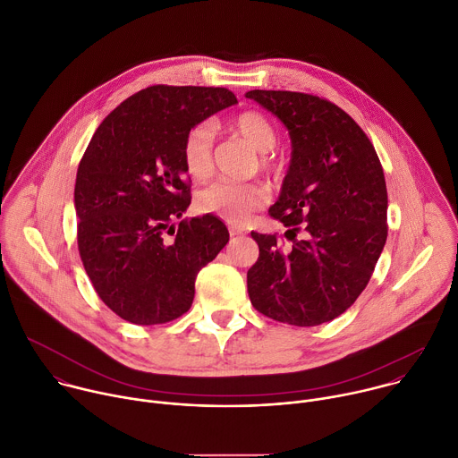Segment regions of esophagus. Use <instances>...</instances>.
<instances>
[{"label": "esophagus", "instance_id": "obj_1", "mask_svg": "<svg viewBox=\"0 0 458 458\" xmlns=\"http://www.w3.org/2000/svg\"><path fill=\"white\" fill-rule=\"evenodd\" d=\"M228 230H230V235H233V237L246 233V230L242 226H239V225H228Z\"/></svg>", "mask_w": 458, "mask_h": 458}]
</instances>
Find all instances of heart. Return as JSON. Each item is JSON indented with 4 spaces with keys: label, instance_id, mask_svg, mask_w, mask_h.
I'll use <instances>...</instances> for the list:
<instances>
[{
    "label": "heart",
    "instance_id": "obj_1",
    "mask_svg": "<svg viewBox=\"0 0 458 458\" xmlns=\"http://www.w3.org/2000/svg\"><path fill=\"white\" fill-rule=\"evenodd\" d=\"M232 132L244 138L259 154H267L276 147V128L267 115L248 110L233 117L230 123ZM214 147L216 126L212 121H201L188 130L182 141V163L193 179L205 181L214 172ZM267 166L268 161L263 159ZM270 199V190L263 182H237L216 181L198 195V205L203 212L216 214L230 223H244L250 216L263 208Z\"/></svg>",
    "mask_w": 458,
    "mask_h": 458
}]
</instances>
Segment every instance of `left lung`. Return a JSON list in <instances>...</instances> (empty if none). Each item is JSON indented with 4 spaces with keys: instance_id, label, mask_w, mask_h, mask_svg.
Instances as JSON below:
<instances>
[{
    "instance_id": "8db88e82",
    "label": "left lung",
    "mask_w": 458,
    "mask_h": 458,
    "mask_svg": "<svg viewBox=\"0 0 458 458\" xmlns=\"http://www.w3.org/2000/svg\"><path fill=\"white\" fill-rule=\"evenodd\" d=\"M246 98L277 115L292 140L281 195L268 210L288 226L292 244L251 232L259 259L246 276L250 301L293 326L334 320L362 293L386 244L382 165L362 128L328 99L288 90Z\"/></svg>"
}]
</instances>
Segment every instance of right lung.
Returning <instances> with one entry per match:
<instances>
[{
	"mask_svg": "<svg viewBox=\"0 0 458 458\" xmlns=\"http://www.w3.org/2000/svg\"><path fill=\"white\" fill-rule=\"evenodd\" d=\"M237 98L221 87L154 85L124 99L92 136L78 168V248L101 301L121 318L165 324L191 306L195 277L230 233L190 205L188 130ZM172 234V238L167 235Z\"/></svg>",
	"mask_w": 458,
	"mask_h": 458,
	"instance_id": "add662e5",
	"label": "right lung"
}]
</instances>
